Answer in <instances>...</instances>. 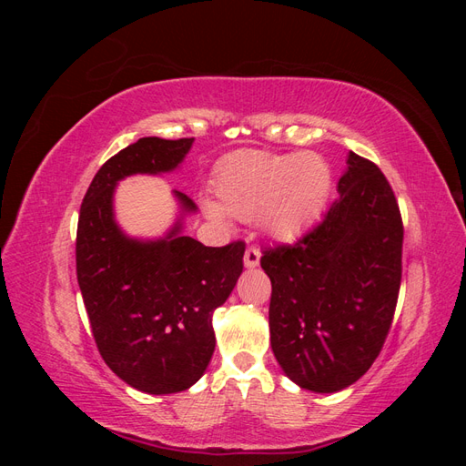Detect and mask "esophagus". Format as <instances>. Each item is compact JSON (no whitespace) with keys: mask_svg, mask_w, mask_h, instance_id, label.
<instances>
[{"mask_svg":"<svg viewBox=\"0 0 466 466\" xmlns=\"http://www.w3.org/2000/svg\"><path fill=\"white\" fill-rule=\"evenodd\" d=\"M260 262V248L255 245H248L245 250V266L247 268H255Z\"/></svg>","mask_w":466,"mask_h":466,"instance_id":"esophagus-1","label":"esophagus"}]
</instances>
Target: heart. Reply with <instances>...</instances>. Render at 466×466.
<instances>
[{
    "instance_id": "heart-1",
    "label": "heart",
    "mask_w": 466,
    "mask_h": 466,
    "mask_svg": "<svg viewBox=\"0 0 466 466\" xmlns=\"http://www.w3.org/2000/svg\"><path fill=\"white\" fill-rule=\"evenodd\" d=\"M332 185L329 163L319 153H270L247 149L223 161L216 202L206 208L211 218L225 211L238 219H260L274 237H293L309 228L327 204Z\"/></svg>"
}]
</instances>
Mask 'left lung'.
I'll use <instances>...</instances> for the list:
<instances>
[{"label": "left lung", "mask_w": 466, "mask_h": 466, "mask_svg": "<svg viewBox=\"0 0 466 466\" xmlns=\"http://www.w3.org/2000/svg\"><path fill=\"white\" fill-rule=\"evenodd\" d=\"M340 196L293 245L262 250L272 281L270 342L286 375L336 392L368 373L389 336L402 279L404 225L387 177L350 151Z\"/></svg>", "instance_id": "1"}]
</instances>
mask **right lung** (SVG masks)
I'll return each mask as SVG.
<instances>
[{
	"label": "right lung",
	"mask_w": 466,
	"mask_h": 466,
	"mask_svg": "<svg viewBox=\"0 0 466 466\" xmlns=\"http://www.w3.org/2000/svg\"><path fill=\"white\" fill-rule=\"evenodd\" d=\"M192 137H142L110 157L89 185L77 221L76 264L98 354L130 387L180 392L198 380L216 348L211 313L243 272L245 241L204 247L180 235L161 241L124 237L112 218L115 185L136 173L175 168ZM187 211L196 204L175 190Z\"/></svg>",
	"instance_id": "1"
}]
</instances>
